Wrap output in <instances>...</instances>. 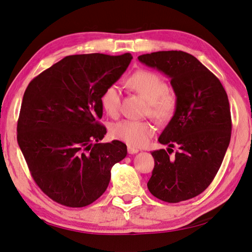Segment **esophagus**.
<instances>
[{"label": "esophagus", "mask_w": 252, "mask_h": 252, "mask_svg": "<svg viewBox=\"0 0 252 252\" xmlns=\"http://www.w3.org/2000/svg\"><path fill=\"white\" fill-rule=\"evenodd\" d=\"M140 150L138 149V148H133V147H130V146H128V154L129 155H135V154H138Z\"/></svg>", "instance_id": "esophagus-1"}]
</instances>
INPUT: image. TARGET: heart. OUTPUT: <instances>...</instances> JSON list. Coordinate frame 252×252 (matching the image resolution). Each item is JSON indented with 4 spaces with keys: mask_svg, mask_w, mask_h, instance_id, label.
I'll list each match as a JSON object with an SVG mask.
<instances>
[{
    "mask_svg": "<svg viewBox=\"0 0 252 252\" xmlns=\"http://www.w3.org/2000/svg\"><path fill=\"white\" fill-rule=\"evenodd\" d=\"M128 85L141 94L149 105V114L158 122L168 120L177 106V96L167 87L166 81L157 72L139 70L128 79ZM104 110L109 116H116L120 108V89L111 85L104 91L101 98ZM155 127L149 122L122 120L110 128L114 139L123 141L131 147L146 145L155 133Z\"/></svg>",
    "mask_w": 252,
    "mask_h": 252,
    "instance_id": "obj_1",
    "label": "heart"
}]
</instances>
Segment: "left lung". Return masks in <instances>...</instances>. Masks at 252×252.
<instances>
[{
  "instance_id": "8db88e82",
  "label": "left lung",
  "mask_w": 252,
  "mask_h": 252,
  "mask_svg": "<svg viewBox=\"0 0 252 252\" xmlns=\"http://www.w3.org/2000/svg\"><path fill=\"white\" fill-rule=\"evenodd\" d=\"M138 59L169 78L177 96L173 117L158 142L168 145L167 151L174 146L179 150L174 158L165 149L151 152L155 168L147 187L164 202L192 199L210 185L229 146L227 94L216 75L187 52L157 51Z\"/></svg>"
}]
</instances>
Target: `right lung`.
<instances>
[{
    "instance_id": "add662e5",
    "label": "right lung",
    "mask_w": 252,
    "mask_h": 252,
    "mask_svg": "<svg viewBox=\"0 0 252 252\" xmlns=\"http://www.w3.org/2000/svg\"><path fill=\"white\" fill-rule=\"evenodd\" d=\"M131 60L130 53L68 56L27 86L18 143L34 182L57 203H94L107 189L112 166L127 156L124 143H98L107 131L96 119L103 114L104 91Z\"/></svg>"
}]
</instances>
